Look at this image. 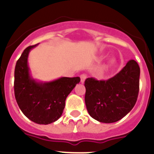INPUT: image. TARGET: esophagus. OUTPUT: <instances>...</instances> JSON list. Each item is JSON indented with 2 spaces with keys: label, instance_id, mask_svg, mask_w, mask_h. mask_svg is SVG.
Listing matches in <instances>:
<instances>
[{
  "label": "esophagus",
  "instance_id": "34e87169",
  "mask_svg": "<svg viewBox=\"0 0 154 154\" xmlns=\"http://www.w3.org/2000/svg\"><path fill=\"white\" fill-rule=\"evenodd\" d=\"M80 79H81L82 83H84V82H85V80L86 79V75L82 74L81 75H80Z\"/></svg>",
  "mask_w": 154,
  "mask_h": 154
}]
</instances>
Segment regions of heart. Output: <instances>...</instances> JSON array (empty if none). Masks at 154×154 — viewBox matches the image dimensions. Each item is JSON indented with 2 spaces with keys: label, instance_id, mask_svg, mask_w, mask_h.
I'll return each instance as SVG.
<instances>
[{
  "label": "heart",
  "instance_id": "heart-1",
  "mask_svg": "<svg viewBox=\"0 0 154 154\" xmlns=\"http://www.w3.org/2000/svg\"><path fill=\"white\" fill-rule=\"evenodd\" d=\"M114 64V61H110L109 65H112Z\"/></svg>",
  "mask_w": 154,
  "mask_h": 154
}]
</instances>
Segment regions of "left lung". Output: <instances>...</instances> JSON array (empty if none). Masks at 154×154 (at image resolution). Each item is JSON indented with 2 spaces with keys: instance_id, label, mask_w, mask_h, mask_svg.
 Segmentation results:
<instances>
[{
  "instance_id": "left-lung-1",
  "label": "left lung",
  "mask_w": 154,
  "mask_h": 154,
  "mask_svg": "<svg viewBox=\"0 0 154 154\" xmlns=\"http://www.w3.org/2000/svg\"><path fill=\"white\" fill-rule=\"evenodd\" d=\"M140 69L130 60L122 70L106 81H85V103L89 115L100 123L117 122L131 111L139 93Z\"/></svg>"
}]
</instances>
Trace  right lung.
<instances>
[{
  "mask_svg": "<svg viewBox=\"0 0 154 154\" xmlns=\"http://www.w3.org/2000/svg\"><path fill=\"white\" fill-rule=\"evenodd\" d=\"M38 44L26 48L14 69V96L19 108L30 120L38 124H50L61 117L65 99L79 77H61L50 82H39L31 76L28 66L29 52Z\"/></svg>",
  "mask_w": 154,
  "mask_h": 154,
  "instance_id": "right-lung-1",
  "label": "right lung"
}]
</instances>
